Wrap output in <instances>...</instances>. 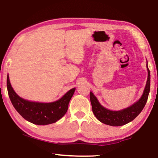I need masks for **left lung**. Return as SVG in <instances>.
I'll return each mask as SVG.
<instances>
[{
  "instance_id": "obj_1",
  "label": "left lung",
  "mask_w": 158,
  "mask_h": 158,
  "mask_svg": "<svg viewBox=\"0 0 158 158\" xmlns=\"http://www.w3.org/2000/svg\"><path fill=\"white\" fill-rule=\"evenodd\" d=\"M147 69L148 75V80L143 94L137 102L125 110L121 111H111L106 110L99 103L95 96L90 92L89 98H90L92 104V110L94 116L99 121L106 125L112 126V127H119V126L125 125L131 122L141 112L147 102L150 88V75L148 65Z\"/></svg>"
}]
</instances>
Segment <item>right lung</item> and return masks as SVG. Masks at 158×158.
Instances as JSON below:
<instances>
[{
    "label": "right lung",
    "mask_w": 158,
    "mask_h": 158,
    "mask_svg": "<svg viewBox=\"0 0 158 158\" xmlns=\"http://www.w3.org/2000/svg\"><path fill=\"white\" fill-rule=\"evenodd\" d=\"M8 95L17 111L27 121L37 125H47L56 122L66 113L69 102L76 88H73L59 100L51 103L34 102L25 100L15 93L7 76Z\"/></svg>",
    "instance_id": "add662e5"
}]
</instances>
